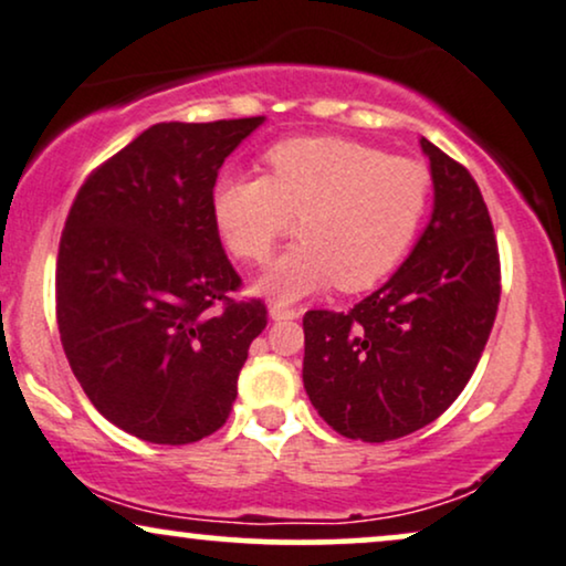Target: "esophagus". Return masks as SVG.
<instances>
[{
    "label": "esophagus",
    "mask_w": 566,
    "mask_h": 566,
    "mask_svg": "<svg viewBox=\"0 0 566 566\" xmlns=\"http://www.w3.org/2000/svg\"><path fill=\"white\" fill-rule=\"evenodd\" d=\"M300 307H284V305H271L269 307V316L274 321H292V318H300Z\"/></svg>",
    "instance_id": "34e87169"
}]
</instances>
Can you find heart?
Segmentation results:
<instances>
[{
    "label": "heart",
    "mask_w": 566,
    "mask_h": 566,
    "mask_svg": "<svg viewBox=\"0 0 566 566\" xmlns=\"http://www.w3.org/2000/svg\"><path fill=\"white\" fill-rule=\"evenodd\" d=\"M263 161L266 177H221L211 219L234 259L263 263L290 213L300 217L303 242L259 282L279 303L332 284L342 292L376 287L418 238L431 200V175L420 161L336 135L282 140Z\"/></svg>",
    "instance_id": "obj_1"
}]
</instances>
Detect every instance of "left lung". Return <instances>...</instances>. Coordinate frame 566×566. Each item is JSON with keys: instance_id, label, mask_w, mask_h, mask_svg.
<instances>
[{"instance_id": "left-lung-1", "label": "left lung", "mask_w": 566, "mask_h": 566, "mask_svg": "<svg viewBox=\"0 0 566 566\" xmlns=\"http://www.w3.org/2000/svg\"><path fill=\"white\" fill-rule=\"evenodd\" d=\"M433 213L410 259L353 311H307L303 384L347 439L381 443L460 397L496 321L502 266L481 188L431 140Z\"/></svg>"}]
</instances>
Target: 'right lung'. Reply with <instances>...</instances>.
Masks as SVG:
<instances>
[{
	"label": "right lung",
	"mask_w": 566,
	"mask_h": 566,
	"mask_svg": "<svg viewBox=\"0 0 566 566\" xmlns=\"http://www.w3.org/2000/svg\"><path fill=\"white\" fill-rule=\"evenodd\" d=\"M263 117L159 123L88 175L56 255V324L83 391L151 443L219 431L238 397L261 300L211 219L219 169Z\"/></svg>",
	"instance_id": "obj_1"
}]
</instances>
